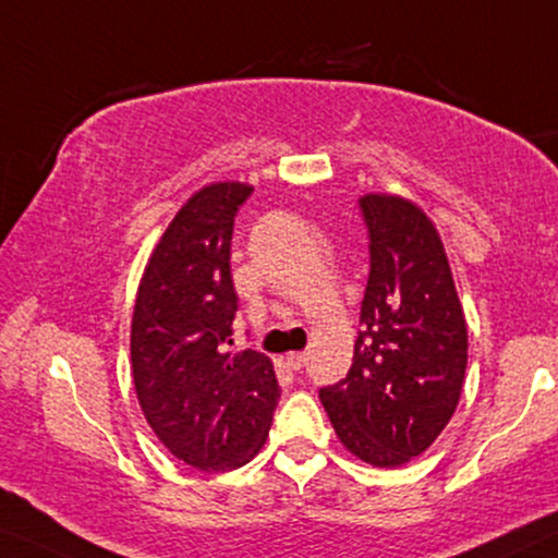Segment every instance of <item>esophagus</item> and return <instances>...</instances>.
Returning <instances> with one entry per match:
<instances>
[{"mask_svg": "<svg viewBox=\"0 0 558 558\" xmlns=\"http://www.w3.org/2000/svg\"><path fill=\"white\" fill-rule=\"evenodd\" d=\"M305 363H307V353H303V351L288 353V365H290V368H293V371H301Z\"/></svg>", "mask_w": 558, "mask_h": 558, "instance_id": "obj_1", "label": "esophagus"}]
</instances>
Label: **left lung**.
<instances>
[{
    "mask_svg": "<svg viewBox=\"0 0 558 558\" xmlns=\"http://www.w3.org/2000/svg\"><path fill=\"white\" fill-rule=\"evenodd\" d=\"M371 272L353 365L320 401L348 451L396 469L434 444L459 405L469 332L438 230L411 199L361 197Z\"/></svg>",
    "mask_w": 558,
    "mask_h": 558,
    "instance_id": "obj_1",
    "label": "left lung"
}]
</instances>
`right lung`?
<instances>
[{"mask_svg":"<svg viewBox=\"0 0 558 558\" xmlns=\"http://www.w3.org/2000/svg\"><path fill=\"white\" fill-rule=\"evenodd\" d=\"M245 182L187 199L149 255L132 313L137 401L174 459L199 471L245 465L268 438L280 386L268 355L232 353L238 295L230 240Z\"/></svg>","mask_w":558,"mask_h":558,"instance_id":"1","label":"right lung"}]
</instances>
